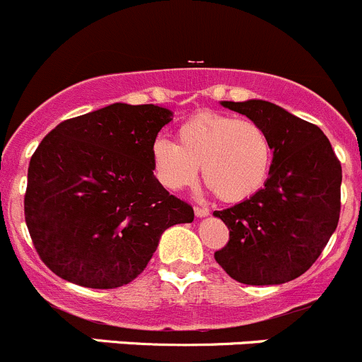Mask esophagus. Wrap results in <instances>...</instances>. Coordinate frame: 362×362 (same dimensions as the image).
Wrapping results in <instances>:
<instances>
[{"label": "esophagus", "mask_w": 362, "mask_h": 362, "mask_svg": "<svg viewBox=\"0 0 362 362\" xmlns=\"http://www.w3.org/2000/svg\"><path fill=\"white\" fill-rule=\"evenodd\" d=\"M193 211H195V214L199 218L207 216V214H209V209H207V207H202V206H195V207H193Z\"/></svg>", "instance_id": "obj_1"}]
</instances>
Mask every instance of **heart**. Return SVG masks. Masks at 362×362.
Returning <instances> with one entry per match:
<instances>
[{"instance_id":"b5f03b06","label":"heart","mask_w":362,"mask_h":362,"mask_svg":"<svg viewBox=\"0 0 362 362\" xmlns=\"http://www.w3.org/2000/svg\"><path fill=\"white\" fill-rule=\"evenodd\" d=\"M158 180L170 189L204 182L225 202L255 195L269 176L273 144L257 121L216 110H200L176 130V144L156 139L151 148Z\"/></svg>"}]
</instances>
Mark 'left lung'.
Instances as JSON below:
<instances>
[{"instance_id": "8db88e82", "label": "left lung", "mask_w": 362, "mask_h": 362, "mask_svg": "<svg viewBox=\"0 0 362 362\" xmlns=\"http://www.w3.org/2000/svg\"><path fill=\"white\" fill-rule=\"evenodd\" d=\"M267 132L273 144L269 180L250 199L214 211L228 243L214 252L239 284L280 285L306 273L338 227L341 163L313 123L264 100L221 102Z\"/></svg>"}]
</instances>
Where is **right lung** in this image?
<instances>
[{
	"label": "right lung",
	"instance_id": "add662e5",
	"mask_svg": "<svg viewBox=\"0 0 362 362\" xmlns=\"http://www.w3.org/2000/svg\"><path fill=\"white\" fill-rule=\"evenodd\" d=\"M170 119L151 103H112L45 135L28 169L24 218L52 273L81 287H123L163 230L193 221V207L153 174V142Z\"/></svg>",
	"mask_w": 362,
	"mask_h": 362
}]
</instances>
